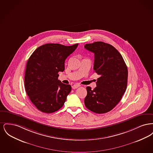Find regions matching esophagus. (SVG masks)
I'll use <instances>...</instances> for the list:
<instances>
[{
    "mask_svg": "<svg viewBox=\"0 0 153 153\" xmlns=\"http://www.w3.org/2000/svg\"><path fill=\"white\" fill-rule=\"evenodd\" d=\"M80 86V85H79V84H74V85H73V86H72V88L74 89H76V88L79 87Z\"/></svg>",
    "mask_w": 153,
    "mask_h": 153,
    "instance_id": "esophagus-1",
    "label": "esophagus"
}]
</instances>
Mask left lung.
<instances>
[{"label":"left lung","instance_id":"left-lung-1","mask_svg":"<svg viewBox=\"0 0 153 153\" xmlns=\"http://www.w3.org/2000/svg\"><path fill=\"white\" fill-rule=\"evenodd\" d=\"M84 48L94 53V69L100 76L96 87H87L85 107L96 114H104L113 109L126 92L128 71L120 53L111 45L101 41L85 44Z\"/></svg>","mask_w":153,"mask_h":153}]
</instances>
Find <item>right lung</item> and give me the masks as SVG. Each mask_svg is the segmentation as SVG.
Listing matches in <instances>:
<instances>
[{
	"label": "right lung",
	"mask_w": 153,
	"mask_h": 153,
	"mask_svg": "<svg viewBox=\"0 0 153 153\" xmlns=\"http://www.w3.org/2000/svg\"><path fill=\"white\" fill-rule=\"evenodd\" d=\"M78 45L45 44L29 58L25 76V90L31 102L41 112L53 113L64 104L72 87L58 80V73L65 70L66 58Z\"/></svg>",
	"instance_id": "right-lung-1"
}]
</instances>
